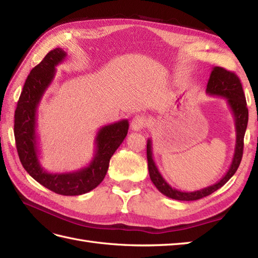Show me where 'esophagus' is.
I'll list each match as a JSON object with an SVG mask.
<instances>
[{"label": "esophagus", "instance_id": "34e87169", "mask_svg": "<svg viewBox=\"0 0 258 258\" xmlns=\"http://www.w3.org/2000/svg\"><path fill=\"white\" fill-rule=\"evenodd\" d=\"M147 125V119L143 115H138L132 119V123H131V128L135 132H139V131L143 130L145 126Z\"/></svg>", "mask_w": 258, "mask_h": 258}]
</instances>
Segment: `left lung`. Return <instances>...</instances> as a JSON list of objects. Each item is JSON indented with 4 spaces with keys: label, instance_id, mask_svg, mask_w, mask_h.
Wrapping results in <instances>:
<instances>
[{
    "label": "left lung",
    "instance_id": "obj_1",
    "mask_svg": "<svg viewBox=\"0 0 258 258\" xmlns=\"http://www.w3.org/2000/svg\"><path fill=\"white\" fill-rule=\"evenodd\" d=\"M206 93L212 96H220L224 97L226 100L227 105L231 108L233 113L234 120H235V131H236V143H235L234 155L231 165L227 169L226 174L211 186L202 188L200 190L194 191H182L176 188L172 187L158 171L156 164L153 158V151H152V141L147 140V163H149V173L151 180L156 186V188L161 191L162 194L169 197V199L177 200V201H196L203 199L207 195H211L214 191L221 188L224 184L228 182L242 161L243 156V149H244V135L246 132L248 122V109L246 106V98L244 95V91L242 87L237 75L229 72V71L215 67L212 69L210 79L207 82Z\"/></svg>",
    "mask_w": 258,
    "mask_h": 258
}]
</instances>
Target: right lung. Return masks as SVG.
I'll return each mask as SVG.
<instances>
[{"label":"right lung","instance_id":"1","mask_svg":"<svg viewBox=\"0 0 258 258\" xmlns=\"http://www.w3.org/2000/svg\"><path fill=\"white\" fill-rule=\"evenodd\" d=\"M62 48L48 52L40 64L31 71L24 83L14 114V136L20 161L25 171L44 187L56 194L75 196L94 189L104 179L109 160L128 132V120L122 119L97 131L95 151L91 163L78 171L50 173L40 162L36 133L37 107L55 76V68L67 58Z\"/></svg>","mask_w":258,"mask_h":258}]
</instances>
